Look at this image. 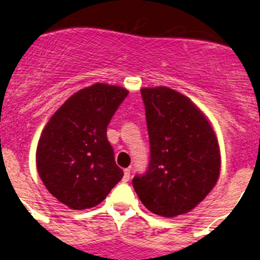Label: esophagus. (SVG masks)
<instances>
[{
    "instance_id": "obj_1",
    "label": "esophagus",
    "mask_w": 260,
    "mask_h": 260,
    "mask_svg": "<svg viewBox=\"0 0 260 260\" xmlns=\"http://www.w3.org/2000/svg\"><path fill=\"white\" fill-rule=\"evenodd\" d=\"M130 177H132V171H130V169H125V170H123V182H128V180H130Z\"/></svg>"
}]
</instances>
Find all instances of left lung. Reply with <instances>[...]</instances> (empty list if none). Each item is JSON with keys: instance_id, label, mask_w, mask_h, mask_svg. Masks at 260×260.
Instances as JSON below:
<instances>
[{"instance_id": "1", "label": "left lung", "mask_w": 260, "mask_h": 260, "mask_svg": "<svg viewBox=\"0 0 260 260\" xmlns=\"http://www.w3.org/2000/svg\"><path fill=\"white\" fill-rule=\"evenodd\" d=\"M151 159L133 179L143 205L157 215L189 213L216 184L220 151L214 128L189 98L166 86L140 90Z\"/></svg>"}]
</instances>
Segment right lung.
<instances>
[{
	"label": "right lung",
	"mask_w": 260,
	"mask_h": 260,
	"mask_svg": "<svg viewBox=\"0 0 260 260\" xmlns=\"http://www.w3.org/2000/svg\"><path fill=\"white\" fill-rule=\"evenodd\" d=\"M128 91L98 82L75 92L52 114L36 151L38 175L73 210L94 208L123 177L107 126Z\"/></svg>",
	"instance_id": "add662e5"
}]
</instances>
